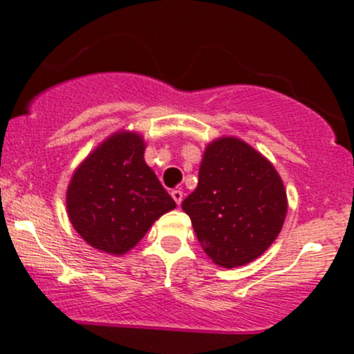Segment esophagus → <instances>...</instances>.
Here are the masks:
<instances>
[{
  "label": "esophagus",
  "instance_id": "1",
  "mask_svg": "<svg viewBox=\"0 0 354 354\" xmlns=\"http://www.w3.org/2000/svg\"><path fill=\"white\" fill-rule=\"evenodd\" d=\"M171 196H173V200L176 201V205L180 206L181 201H183V191L181 189H173L171 191Z\"/></svg>",
  "mask_w": 354,
  "mask_h": 354
}]
</instances>
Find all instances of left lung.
<instances>
[{"label": "left lung", "instance_id": "8db88e82", "mask_svg": "<svg viewBox=\"0 0 354 354\" xmlns=\"http://www.w3.org/2000/svg\"><path fill=\"white\" fill-rule=\"evenodd\" d=\"M181 208L211 261L238 268L273 245L288 198L270 160L239 138L221 136L205 148L198 186Z\"/></svg>", "mask_w": 354, "mask_h": 354}]
</instances>
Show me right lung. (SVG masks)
<instances>
[{"mask_svg": "<svg viewBox=\"0 0 354 354\" xmlns=\"http://www.w3.org/2000/svg\"><path fill=\"white\" fill-rule=\"evenodd\" d=\"M145 138L113 133L81 161L66 189L73 228L89 246L121 256L133 250L153 223L176 208L145 161Z\"/></svg>", "mask_w": 354, "mask_h": 354, "instance_id": "1", "label": "right lung"}]
</instances>
